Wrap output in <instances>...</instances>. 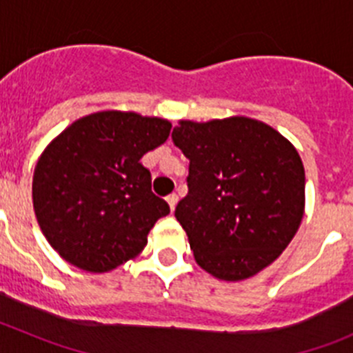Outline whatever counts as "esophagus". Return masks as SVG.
<instances>
[{
	"label": "esophagus",
	"mask_w": 353,
	"mask_h": 353,
	"mask_svg": "<svg viewBox=\"0 0 353 353\" xmlns=\"http://www.w3.org/2000/svg\"><path fill=\"white\" fill-rule=\"evenodd\" d=\"M166 201H168V205H170L171 210H174V207H176V203H179V196H176V194H170L166 198Z\"/></svg>",
	"instance_id": "obj_1"
}]
</instances>
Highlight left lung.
Wrapping results in <instances>:
<instances>
[{"label": "left lung", "mask_w": 353, "mask_h": 353, "mask_svg": "<svg viewBox=\"0 0 353 353\" xmlns=\"http://www.w3.org/2000/svg\"><path fill=\"white\" fill-rule=\"evenodd\" d=\"M171 138L189 159V192L174 217L196 263L223 281L256 276L301 226L305 174L299 152L248 117L180 120Z\"/></svg>", "instance_id": "1"}]
</instances>
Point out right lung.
Listing matches in <instances>:
<instances>
[{
    "label": "right lung",
    "instance_id": "obj_1",
    "mask_svg": "<svg viewBox=\"0 0 353 353\" xmlns=\"http://www.w3.org/2000/svg\"><path fill=\"white\" fill-rule=\"evenodd\" d=\"M170 130L164 118L111 109L79 118L46 146L33 173V208L65 261L102 274L145 249L170 205L152 192L139 161Z\"/></svg>",
    "mask_w": 353,
    "mask_h": 353
}]
</instances>
